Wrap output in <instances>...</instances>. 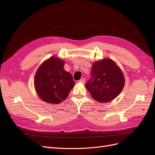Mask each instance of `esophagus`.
Wrapping results in <instances>:
<instances>
[{"label": "esophagus", "mask_w": 155, "mask_h": 155, "mask_svg": "<svg viewBox=\"0 0 155 155\" xmlns=\"http://www.w3.org/2000/svg\"><path fill=\"white\" fill-rule=\"evenodd\" d=\"M79 81L80 82V83H85V79L84 78H81V79H80V80H79Z\"/></svg>", "instance_id": "obj_1"}]
</instances>
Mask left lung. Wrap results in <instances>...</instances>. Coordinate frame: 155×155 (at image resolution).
Returning a JSON list of instances; mask_svg holds the SVG:
<instances>
[{"mask_svg": "<svg viewBox=\"0 0 155 155\" xmlns=\"http://www.w3.org/2000/svg\"><path fill=\"white\" fill-rule=\"evenodd\" d=\"M91 77L85 87L92 97L98 102L113 100L120 94L125 85L123 72L109 58L92 64Z\"/></svg>", "mask_w": 155, "mask_h": 155, "instance_id": "obj_1", "label": "left lung"}]
</instances>
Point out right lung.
<instances>
[{
  "label": "right lung",
  "mask_w": 155,
  "mask_h": 155,
  "mask_svg": "<svg viewBox=\"0 0 155 155\" xmlns=\"http://www.w3.org/2000/svg\"><path fill=\"white\" fill-rule=\"evenodd\" d=\"M64 61L51 57L41 64L35 74L34 86L42 100L58 104L67 97L75 82L64 69Z\"/></svg>",
  "instance_id": "right-lung-1"
}]
</instances>
